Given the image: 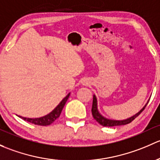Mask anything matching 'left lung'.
<instances>
[{"mask_svg":"<svg viewBox=\"0 0 160 160\" xmlns=\"http://www.w3.org/2000/svg\"><path fill=\"white\" fill-rule=\"evenodd\" d=\"M149 101L147 102L145 106L143 107L142 108L139 112L138 113H136V115H134L133 116L130 117V118H127V119L125 120H112V119H108V118H105L104 116H102L101 114L99 113L98 110V105H97V98L95 97V95H93V102H92V116L93 118L99 123L100 125L103 126H108V127H112V126H122V125H126L129 124V123L132 122L135 118H136L139 114L145 109L146 106L147 105Z\"/></svg>","mask_w":160,"mask_h":160,"instance_id":"8db88e82","label":"left lung"}]
</instances>
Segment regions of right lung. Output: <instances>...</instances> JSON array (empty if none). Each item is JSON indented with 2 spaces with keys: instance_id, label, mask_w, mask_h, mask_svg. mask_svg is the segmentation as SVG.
<instances>
[{
  "instance_id": "add662e5",
  "label": "right lung",
  "mask_w": 160,
  "mask_h": 160,
  "mask_svg": "<svg viewBox=\"0 0 160 160\" xmlns=\"http://www.w3.org/2000/svg\"><path fill=\"white\" fill-rule=\"evenodd\" d=\"M70 95V93H68L63 99L62 100L60 103L57 105V107L55 108V109L52 110V112H51L49 114L46 115L43 117H40V118H25V117H21V118L24 120V121H27L28 122L32 123V124L38 125V126H49V125L52 124V122L55 121L59 116H60L61 112H62V109H63L64 106H65V103H66L67 100L68 99V97Z\"/></svg>"
}]
</instances>
